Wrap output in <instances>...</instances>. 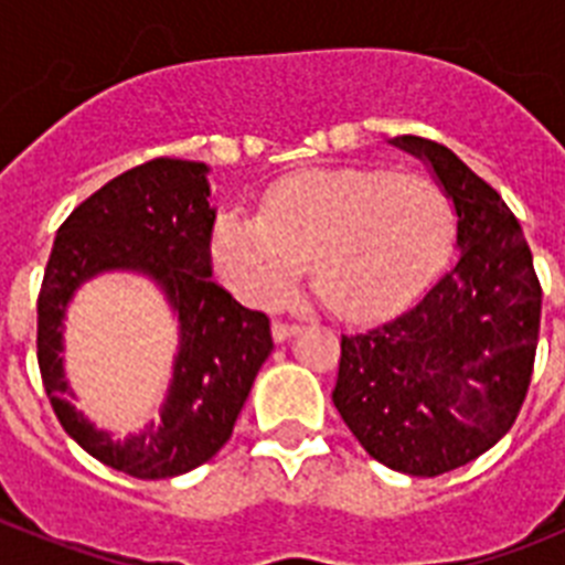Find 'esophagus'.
<instances>
[{
	"instance_id": "obj_1",
	"label": "esophagus",
	"mask_w": 565,
	"mask_h": 565,
	"mask_svg": "<svg viewBox=\"0 0 565 565\" xmlns=\"http://www.w3.org/2000/svg\"><path fill=\"white\" fill-rule=\"evenodd\" d=\"M297 322H282V319H274L271 322V333H274V339H277V342H286L288 337H291V333H297Z\"/></svg>"
}]
</instances>
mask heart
Instances as JSON below:
<instances>
[{"instance_id":"heart-1","label":"heart","mask_w":565,"mask_h":565,"mask_svg":"<svg viewBox=\"0 0 565 565\" xmlns=\"http://www.w3.org/2000/svg\"><path fill=\"white\" fill-rule=\"evenodd\" d=\"M456 232L452 201L422 174L322 169L279 181L259 217L226 214L214 257L254 306H279L311 263L317 297L344 319L396 311L438 271Z\"/></svg>"}]
</instances>
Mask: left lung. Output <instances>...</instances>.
<instances>
[{
    "label": "left lung",
    "mask_w": 565,
    "mask_h": 565,
    "mask_svg": "<svg viewBox=\"0 0 565 565\" xmlns=\"http://www.w3.org/2000/svg\"><path fill=\"white\" fill-rule=\"evenodd\" d=\"M458 214V257L418 306L342 337L333 404L364 450L407 476L476 461L515 424L535 367L541 282L501 194L441 143L402 135Z\"/></svg>",
    "instance_id": "1"
}]
</instances>
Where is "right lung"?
<instances>
[{"label":"right lung","mask_w":565,"mask_h":565,"mask_svg":"<svg viewBox=\"0 0 565 565\" xmlns=\"http://www.w3.org/2000/svg\"><path fill=\"white\" fill-rule=\"evenodd\" d=\"M206 163L152 158L104 183L58 226L39 291L36 359L44 391L73 441L132 478L183 476L206 463L234 430L254 376L274 348L263 311H248L212 279ZM129 267L158 278L182 319V353L162 418L115 443L66 402L61 319L84 278Z\"/></svg>","instance_id":"add662e5"}]
</instances>
